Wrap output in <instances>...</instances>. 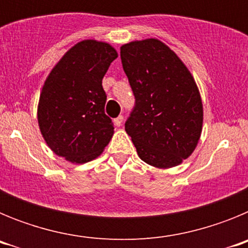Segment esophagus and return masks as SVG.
<instances>
[{
    "label": "esophagus",
    "mask_w": 248,
    "mask_h": 248,
    "mask_svg": "<svg viewBox=\"0 0 248 248\" xmlns=\"http://www.w3.org/2000/svg\"><path fill=\"white\" fill-rule=\"evenodd\" d=\"M123 120H124V118H123V115H119V117L115 118V119H114V124H115V125H117V126L123 125Z\"/></svg>",
    "instance_id": "esophagus-1"
}]
</instances>
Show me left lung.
Instances as JSON below:
<instances>
[{"instance_id": "1", "label": "left lung", "mask_w": 248, "mask_h": 248, "mask_svg": "<svg viewBox=\"0 0 248 248\" xmlns=\"http://www.w3.org/2000/svg\"><path fill=\"white\" fill-rule=\"evenodd\" d=\"M120 58L135 97L125 131L138 155L155 168L179 165L192 154L202 130V102L194 77L159 39L123 45Z\"/></svg>"}]
</instances>
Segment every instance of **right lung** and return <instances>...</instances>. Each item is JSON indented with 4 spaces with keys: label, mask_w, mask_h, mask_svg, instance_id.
Instances as JSON below:
<instances>
[{
    "label": "right lung",
    "mask_w": 248,
    "mask_h": 248,
    "mask_svg": "<svg viewBox=\"0 0 248 248\" xmlns=\"http://www.w3.org/2000/svg\"><path fill=\"white\" fill-rule=\"evenodd\" d=\"M117 57L109 43L84 39L50 71L39 95L37 118L43 139L58 156L88 163L110 141L114 126L104 113L102 79Z\"/></svg>",
    "instance_id": "1"
}]
</instances>
